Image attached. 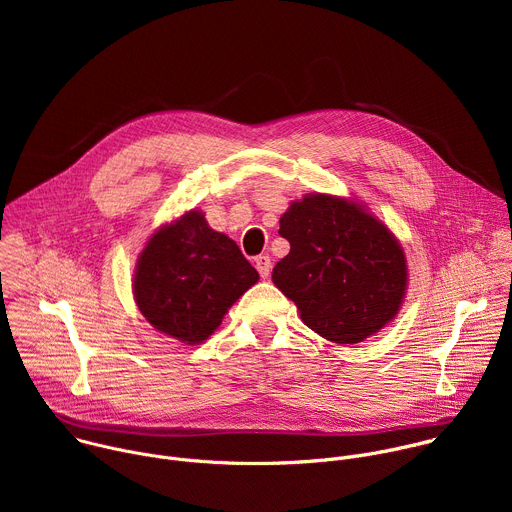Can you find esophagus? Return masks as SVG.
<instances>
[{
  "mask_svg": "<svg viewBox=\"0 0 512 512\" xmlns=\"http://www.w3.org/2000/svg\"><path fill=\"white\" fill-rule=\"evenodd\" d=\"M255 267H257V271H259V275H261L263 279H267V277L271 275V257H269V255H259V257L255 259Z\"/></svg>",
  "mask_w": 512,
  "mask_h": 512,
  "instance_id": "esophagus-1",
  "label": "esophagus"
}]
</instances>
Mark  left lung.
I'll use <instances>...</instances> for the list:
<instances>
[{"label": "left lung", "mask_w": 512, "mask_h": 512, "mask_svg": "<svg viewBox=\"0 0 512 512\" xmlns=\"http://www.w3.org/2000/svg\"><path fill=\"white\" fill-rule=\"evenodd\" d=\"M279 235L291 249L271 279L310 330L358 344L395 320L407 296V257L367 204L306 194L281 214Z\"/></svg>", "instance_id": "8db88e82"}]
</instances>
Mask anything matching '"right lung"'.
<instances>
[{"instance_id":"1","label":"right lung","mask_w":512,"mask_h":512,"mask_svg":"<svg viewBox=\"0 0 512 512\" xmlns=\"http://www.w3.org/2000/svg\"><path fill=\"white\" fill-rule=\"evenodd\" d=\"M259 281L255 267L225 233L208 227L204 212L186 210L160 225L137 255L133 300L158 332L200 344Z\"/></svg>"}]
</instances>
